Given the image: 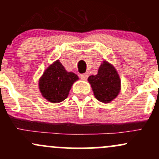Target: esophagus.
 <instances>
[{
    "label": "esophagus",
    "mask_w": 159,
    "mask_h": 159,
    "mask_svg": "<svg viewBox=\"0 0 159 159\" xmlns=\"http://www.w3.org/2000/svg\"><path fill=\"white\" fill-rule=\"evenodd\" d=\"M80 78L83 80H86L87 78H88V74L87 73H83L80 75Z\"/></svg>",
    "instance_id": "obj_1"
}]
</instances>
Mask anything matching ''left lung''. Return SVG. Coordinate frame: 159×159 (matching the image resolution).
Masks as SVG:
<instances>
[{
  "mask_svg": "<svg viewBox=\"0 0 159 159\" xmlns=\"http://www.w3.org/2000/svg\"><path fill=\"white\" fill-rule=\"evenodd\" d=\"M94 96L99 102L108 103L117 96L120 90V79L112 65L104 61L98 74L88 78Z\"/></svg>",
  "mask_w": 159,
  "mask_h": 159,
  "instance_id": "1",
  "label": "left lung"
}]
</instances>
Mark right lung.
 I'll use <instances>...</instances> for the list:
<instances>
[{
    "mask_svg": "<svg viewBox=\"0 0 159 159\" xmlns=\"http://www.w3.org/2000/svg\"><path fill=\"white\" fill-rule=\"evenodd\" d=\"M78 79L77 75L66 70L59 61L49 66L39 81L40 92L52 103H58L67 98L71 87Z\"/></svg>",
    "mask_w": 159,
    "mask_h": 159,
    "instance_id": "add662e5",
    "label": "right lung"
}]
</instances>
